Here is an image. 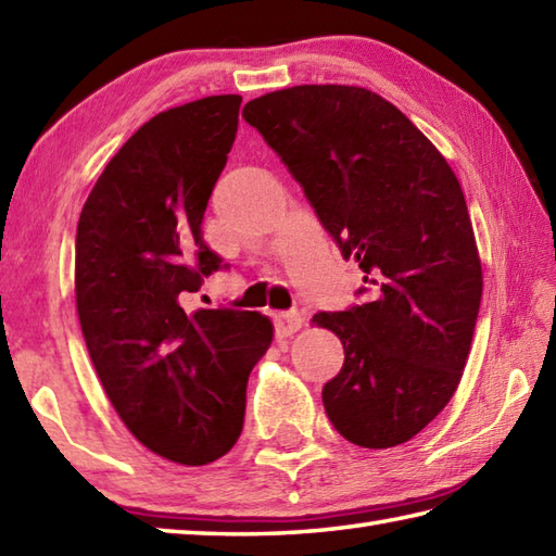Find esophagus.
I'll list each match as a JSON object with an SVG mask.
<instances>
[{"instance_id": "1", "label": "esophagus", "mask_w": 556, "mask_h": 556, "mask_svg": "<svg viewBox=\"0 0 556 556\" xmlns=\"http://www.w3.org/2000/svg\"><path fill=\"white\" fill-rule=\"evenodd\" d=\"M303 325V315L299 311H287V313H277L275 315V330L279 340L285 337H291L293 332H299Z\"/></svg>"}]
</instances>
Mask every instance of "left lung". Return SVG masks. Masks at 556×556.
<instances>
[{"label":"left lung","instance_id":"8db88e82","mask_svg":"<svg viewBox=\"0 0 556 556\" xmlns=\"http://www.w3.org/2000/svg\"><path fill=\"white\" fill-rule=\"evenodd\" d=\"M243 117L364 271L362 303L313 315L344 346L323 386L328 419L362 448L409 441L458 388L480 313L458 178L409 117L358 86H291L245 103Z\"/></svg>","mask_w":556,"mask_h":556}]
</instances>
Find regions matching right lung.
<instances>
[{"instance_id": "right-lung-1", "label": "right lung", "mask_w": 556, "mask_h": 556, "mask_svg": "<svg viewBox=\"0 0 556 556\" xmlns=\"http://www.w3.org/2000/svg\"><path fill=\"white\" fill-rule=\"evenodd\" d=\"M241 96H206L141 125L108 163L76 226V311L119 419L149 451L206 465L243 431L245 386L275 325L182 299L226 269L204 243L206 202L233 147Z\"/></svg>"}]
</instances>
